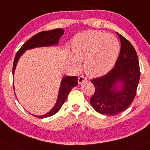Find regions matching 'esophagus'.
<instances>
[{"label":"esophagus","mask_w":150,"mask_h":150,"mask_svg":"<svg viewBox=\"0 0 150 150\" xmlns=\"http://www.w3.org/2000/svg\"><path fill=\"white\" fill-rule=\"evenodd\" d=\"M86 81H87V78H86V77L83 76H79V79H78V82H79V84L82 83H83Z\"/></svg>","instance_id":"esophagus-1"}]
</instances>
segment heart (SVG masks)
Instances as JSON below:
<instances>
[{
	"label": "heart",
	"instance_id": "b5f03b06",
	"mask_svg": "<svg viewBox=\"0 0 150 150\" xmlns=\"http://www.w3.org/2000/svg\"><path fill=\"white\" fill-rule=\"evenodd\" d=\"M70 62L76 69L84 62V69L90 76H101L112 69L120 52L119 40L112 34L97 30H86L76 35L72 41Z\"/></svg>",
	"mask_w": 150,
	"mask_h": 150
}]
</instances>
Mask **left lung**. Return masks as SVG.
I'll return each instance as SVG.
<instances>
[{
  "mask_svg": "<svg viewBox=\"0 0 150 150\" xmlns=\"http://www.w3.org/2000/svg\"><path fill=\"white\" fill-rule=\"evenodd\" d=\"M121 48L115 67L106 75L93 79L95 91L90 104L99 113L116 115L132 104L136 95L140 71L136 50L119 35Z\"/></svg>",
  "mask_w": 150,
  "mask_h": 150,
  "instance_id": "obj_1",
  "label": "left lung"
}]
</instances>
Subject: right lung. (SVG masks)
Listing matches in <instances>:
<instances>
[{
    "mask_svg": "<svg viewBox=\"0 0 150 150\" xmlns=\"http://www.w3.org/2000/svg\"><path fill=\"white\" fill-rule=\"evenodd\" d=\"M64 30L62 28H57L49 31H42L38 34L35 35L30 40H28L25 43H24L23 45L20 48L18 52L16 53L15 58H14L12 68L13 76H14V70H15L18 59L26 50L33 49V48L35 47H50V46L56 45L58 44L59 40H60V37L64 34ZM77 85H78V77L77 76H68L62 78L60 90H59L58 99H57L56 103L52 108V110H50L49 112L44 115H33L38 118H44L55 115L59 111L72 88H74Z\"/></svg>",
    "mask_w": 150,
    "mask_h": 150,
    "instance_id": "obj_1",
    "label": "right lung"
}]
</instances>
